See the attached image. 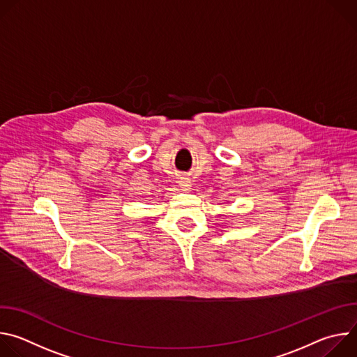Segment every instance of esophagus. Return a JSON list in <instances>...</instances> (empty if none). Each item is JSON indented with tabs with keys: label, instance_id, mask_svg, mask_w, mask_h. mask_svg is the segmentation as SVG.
<instances>
[{
	"label": "esophagus",
	"instance_id": "1",
	"mask_svg": "<svg viewBox=\"0 0 357 357\" xmlns=\"http://www.w3.org/2000/svg\"><path fill=\"white\" fill-rule=\"evenodd\" d=\"M179 185H181L182 190H189L190 189V181L188 178H181Z\"/></svg>",
	"mask_w": 357,
	"mask_h": 357
}]
</instances>
